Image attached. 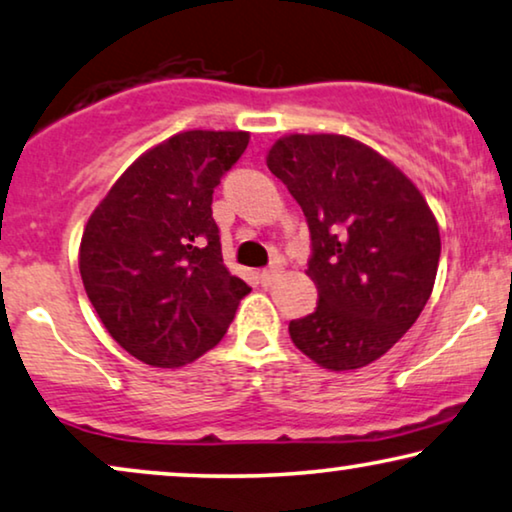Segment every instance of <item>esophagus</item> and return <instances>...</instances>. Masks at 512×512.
<instances>
[{
	"label": "esophagus",
	"instance_id": "esophagus-1",
	"mask_svg": "<svg viewBox=\"0 0 512 512\" xmlns=\"http://www.w3.org/2000/svg\"><path fill=\"white\" fill-rule=\"evenodd\" d=\"M280 276V266H269V269H262V273H259V280H262V285H271L273 280H276Z\"/></svg>",
	"mask_w": 512,
	"mask_h": 512
}]
</instances>
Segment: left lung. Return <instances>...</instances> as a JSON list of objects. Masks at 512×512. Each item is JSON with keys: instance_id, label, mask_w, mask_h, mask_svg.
<instances>
[{"instance_id": "obj_1", "label": "left lung", "mask_w": 512, "mask_h": 512, "mask_svg": "<svg viewBox=\"0 0 512 512\" xmlns=\"http://www.w3.org/2000/svg\"><path fill=\"white\" fill-rule=\"evenodd\" d=\"M266 167L297 199L313 241L306 276L318 306L290 322L292 343L329 371L376 362L434 290L441 234L429 204L387 157L343 134H287Z\"/></svg>"}]
</instances>
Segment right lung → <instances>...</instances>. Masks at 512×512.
<instances>
[{"label": "right lung", "instance_id": "right-lung-1", "mask_svg": "<svg viewBox=\"0 0 512 512\" xmlns=\"http://www.w3.org/2000/svg\"><path fill=\"white\" fill-rule=\"evenodd\" d=\"M248 132L190 129L127 167L85 225L78 269L106 331L143 364L211 350L250 287L222 264L213 190Z\"/></svg>", "mask_w": 512, "mask_h": 512}]
</instances>
